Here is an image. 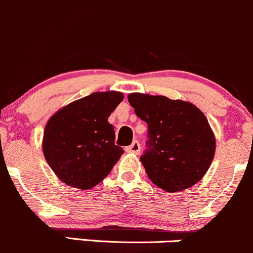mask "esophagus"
I'll use <instances>...</instances> for the list:
<instances>
[{
    "instance_id": "1",
    "label": "esophagus",
    "mask_w": 253,
    "mask_h": 253,
    "mask_svg": "<svg viewBox=\"0 0 253 253\" xmlns=\"http://www.w3.org/2000/svg\"><path fill=\"white\" fill-rule=\"evenodd\" d=\"M126 151L127 153H135V154H138L141 151V147H140V143L137 142V141H134V142L131 143L130 146H127L126 148Z\"/></svg>"
}]
</instances>
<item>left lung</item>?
Wrapping results in <instances>:
<instances>
[{"mask_svg":"<svg viewBox=\"0 0 253 253\" xmlns=\"http://www.w3.org/2000/svg\"><path fill=\"white\" fill-rule=\"evenodd\" d=\"M127 100L148 126L147 149L140 160L149 180L170 193L202 180L216 151L212 129L202 111L162 95L132 93Z\"/></svg>","mask_w":253,"mask_h":253,"instance_id":"8db88e82","label":"left lung"}]
</instances>
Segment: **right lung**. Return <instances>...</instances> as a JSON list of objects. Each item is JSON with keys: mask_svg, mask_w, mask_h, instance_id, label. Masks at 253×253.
I'll use <instances>...</instances> for the list:
<instances>
[{"mask_svg": "<svg viewBox=\"0 0 253 253\" xmlns=\"http://www.w3.org/2000/svg\"><path fill=\"white\" fill-rule=\"evenodd\" d=\"M124 99L119 91L93 93L50 117L43 132V154L67 186L89 189L100 183L123 154L115 145L108 117Z\"/></svg>", "mask_w": 253, "mask_h": 253, "instance_id": "obj_1", "label": "right lung"}]
</instances>
